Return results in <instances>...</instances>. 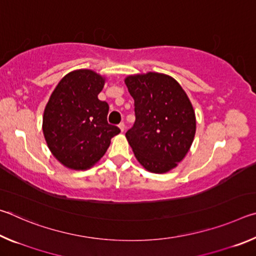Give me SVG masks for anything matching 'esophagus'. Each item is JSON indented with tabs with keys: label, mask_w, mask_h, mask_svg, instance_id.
<instances>
[{
	"label": "esophagus",
	"mask_w": 256,
	"mask_h": 256,
	"mask_svg": "<svg viewBox=\"0 0 256 256\" xmlns=\"http://www.w3.org/2000/svg\"><path fill=\"white\" fill-rule=\"evenodd\" d=\"M118 128H120V132H124V130H125V124H124L123 122H120V123L118 124Z\"/></svg>",
	"instance_id": "1"
}]
</instances>
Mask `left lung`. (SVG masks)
<instances>
[{"mask_svg":"<svg viewBox=\"0 0 256 256\" xmlns=\"http://www.w3.org/2000/svg\"><path fill=\"white\" fill-rule=\"evenodd\" d=\"M134 99L136 122L125 134L138 162L154 174L184 159L196 130V112L174 78L157 72L125 78Z\"/></svg>","mask_w":256,"mask_h":256,"instance_id":"left-lung-1","label":"left lung"}]
</instances>
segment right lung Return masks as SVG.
<instances>
[{"label": "right lung", "instance_id": "obj_1", "mask_svg": "<svg viewBox=\"0 0 256 256\" xmlns=\"http://www.w3.org/2000/svg\"><path fill=\"white\" fill-rule=\"evenodd\" d=\"M105 78L76 70L52 92L42 116V132L50 152L68 168L84 170L98 162L120 130L107 122L110 106L98 99Z\"/></svg>", "mask_w": 256, "mask_h": 256}]
</instances>
